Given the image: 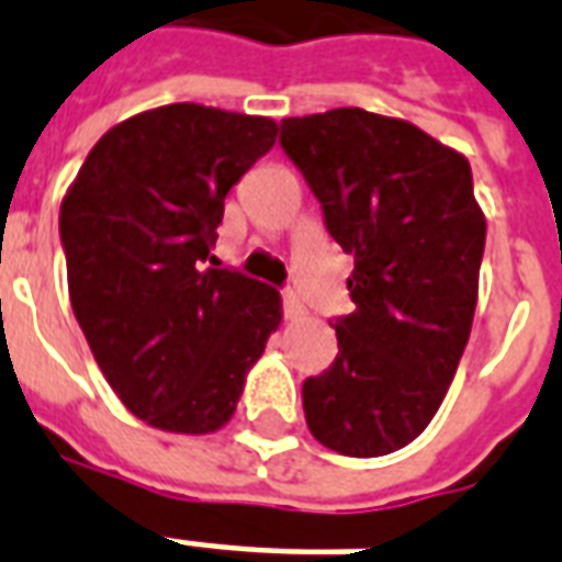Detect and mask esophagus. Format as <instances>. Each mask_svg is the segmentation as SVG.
Wrapping results in <instances>:
<instances>
[{
  "instance_id": "34e87169",
  "label": "esophagus",
  "mask_w": 562,
  "mask_h": 562,
  "mask_svg": "<svg viewBox=\"0 0 562 562\" xmlns=\"http://www.w3.org/2000/svg\"><path fill=\"white\" fill-rule=\"evenodd\" d=\"M282 312H285V317H289V321H297V317H303V306H300V300L294 297V294H285V297H282Z\"/></svg>"
}]
</instances>
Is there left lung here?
<instances>
[{
	"instance_id": "8db88e82",
	"label": "left lung",
	"mask_w": 562,
	"mask_h": 562,
	"mask_svg": "<svg viewBox=\"0 0 562 562\" xmlns=\"http://www.w3.org/2000/svg\"><path fill=\"white\" fill-rule=\"evenodd\" d=\"M280 143L356 259L338 356L303 382L308 431L347 458L391 454L426 431L470 341L487 238L470 162L361 108L282 119Z\"/></svg>"
}]
</instances>
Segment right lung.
Wrapping results in <instances>:
<instances>
[{"mask_svg":"<svg viewBox=\"0 0 562 562\" xmlns=\"http://www.w3.org/2000/svg\"><path fill=\"white\" fill-rule=\"evenodd\" d=\"M277 131L192 101L145 110L92 145L64 194L75 317L122 405L160 431L227 426L280 329V291L206 268L224 198Z\"/></svg>","mask_w":562,"mask_h":562,"instance_id":"1","label":"right lung"}]
</instances>
